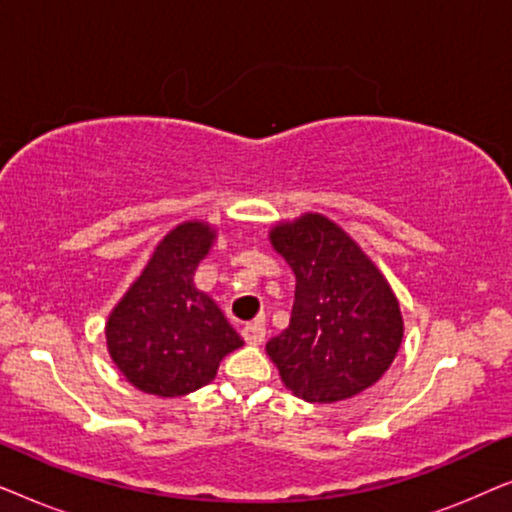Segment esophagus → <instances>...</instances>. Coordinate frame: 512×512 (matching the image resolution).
Listing matches in <instances>:
<instances>
[{"mask_svg":"<svg viewBox=\"0 0 512 512\" xmlns=\"http://www.w3.org/2000/svg\"><path fill=\"white\" fill-rule=\"evenodd\" d=\"M242 338L249 342V345H261L265 340V326L261 321H249V324L242 326Z\"/></svg>","mask_w":512,"mask_h":512,"instance_id":"1","label":"esophagus"}]
</instances>
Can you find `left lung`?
<instances>
[{"label": "left lung", "instance_id": "8db88e82", "mask_svg": "<svg viewBox=\"0 0 512 512\" xmlns=\"http://www.w3.org/2000/svg\"><path fill=\"white\" fill-rule=\"evenodd\" d=\"M296 275L289 326L265 345L284 387L307 403H338L380 380L403 342V314L387 277L324 214L270 228Z\"/></svg>", "mask_w": 512, "mask_h": 512}]
</instances>
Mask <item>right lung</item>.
Instances as JSON below:
<instances>
[{
  "label": "right lung",
  "instance_id": "right-lung-1",
  "mask_svg": "<svg viewBox=\"0 0 512 512\" xmlns=\"http://www.w3.org/2000/svg\"><path fill=\"white\" fill-rule=\"evenodd\" d=\"M214 240L212 223H179L109 314L111 361L144 394H191L214 380L223 356L244 345L221 307L193 282Z\"/></svg>",
  "mask_w": 512,
  "mask_h": 512
}]
</instances>
